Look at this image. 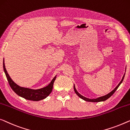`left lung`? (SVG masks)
<instances>
[{
  "label": "left lung",
  "mask_w": 130,
  "mask_h": 130,
  "mask_svg": "<svg viewBox=\"0 0 130 130\" xmlns=\"http://www.w3.org/2000/svg\"><path fill=\"white\" fill-rule=\"evenodd\" d=\"M124 76H125V74H124V76H123V77L122 78V80H121V82H120V83L118 84V86H117V87H116L115 88H114V89L113 90H112V91H111L110 93L108 94H107V95H104V96L99 97V98H97V99H88V98H86V97H85L83 96V95H82L80 94H79V93H78V91H77L76 89V88H75V86H74V91H75V93H76V94L79 97L81 98V99H83V100H85V101H89V102H100V101H104L108 99V98H110L111 96V95H112V94H114V93H115V91H116L118 87H119L120 84H121V83L123 82V80H124Z\"/></svg>",
  "instance_id": "8db88e82"
}]
</instances>
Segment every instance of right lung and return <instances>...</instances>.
Here are the masks:
<instances>
[{
	"label": "right lung",
	"mask_w": 130,
	"mask_h": 130,
	"mask_svg": "<svg viewBox=\"0 0 130 130\" xmlns=\"http://www.w3.org/2000/svg\"><path fill=\"white\" fill-rule=\"evenodd\" d=\"M3 70H4L9 85L12 88V89L19 96L23 97L26 100H29L39 101L46 98L52 91L53 86L54 80H56V76L54 77L53 79L52 80V82H50V83L48 86H47L46 87L37 90L30 89V88H29L20 87V86H18V84L15 83L12 80V78L10 77V76H9V75L7 72L6 69L5 68L4 59H3Z\"/></svg>",
	"instance_id": "right-lung-1"
}]
</instances>
